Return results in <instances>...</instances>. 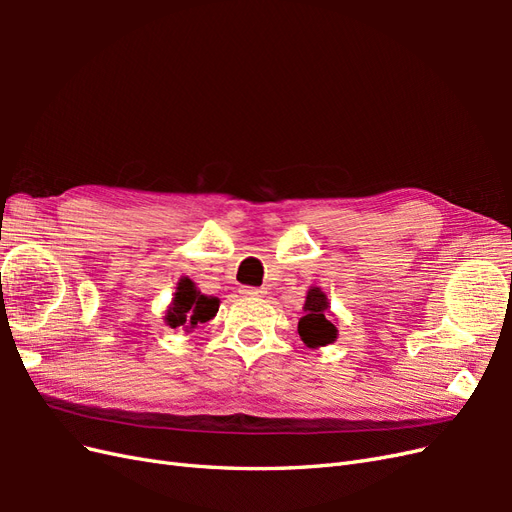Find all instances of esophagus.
I'll use <instances>...</instances> for the list:
<instances>
[{"mask_svg": "<svg viewBox=\"0 0 512 512\" xmlns=\"http://www.w3.org/2000/svg\"><path fill=\"white\" fill-rule=\"evenodd\" d=\"M239 292L243 294V297H262V294H265V290L262 288H250V286H243Z\"/></svg>", "mask_w": 512, "mask_h": 512, "instance_id": "1", "label": "esophagus"}]
</instances>
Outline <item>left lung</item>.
<instances>
[{"label": "left lung", "mask_w": 512, "mask_h": 512, "mask_svg": "<svg viewBox=\"0 0 512 512\" xmlns=\"http://www.w3.org/2000/svg\"><path fill=\"white\" fill-rule=\"evenodd\" d=\"M303 318L299 320V335L307 348L329 346L337 339V327L329 320L333 316L327 292L318 286H309L303 303Z\"/></svg>", "instance_id": "left-lung-1"}]
</instances>
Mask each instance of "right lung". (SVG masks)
I'll list each match as a JSON object with an SVG mask.
<instances>
[{
  "label": "right lung",
  "mask_w": 512,
  "mask_h": 512,
  "mask_svg": "<svg viewBox=\"0 0 512 512\" xmlns=\"http://www.w3.org/2000/svg\"><path fill=\"white\" fill-rule=\"evenodd\" d=\"M220 309V299L209 297L198 290V286L190 277H181L177 282V290L170 301L164 322L170 329H183L185 333H192L198 324L209 322Z\"/></svg>",
  "instance_id": "1"
}]
</instances>
